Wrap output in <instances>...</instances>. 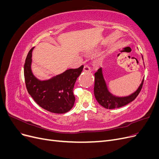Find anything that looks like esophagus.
Here are the masks:
<instances>
[{
	"instance_id": "34e87169",
	"label": "esophagus",
	"mask_w": 159,
	"mask_h": 159,
	"mask_svg": "<svg viewBox=\"0 0 159 159\" xmlns=\"http://www.w3.org/2000/svg\"><path fill=\"white\" fill-rule=\"evenodd\" d=\"M84 71L85 72H90L91 71V69L88 66H84Z\"/></svg>"
}]
</instances>
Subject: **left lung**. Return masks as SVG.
Instances as JSON below:
<instances>
[{"mask_svg":"<svg viewBox=\"0 0 159 159\" xmlns=\"http://www.w3.org/2000/svg\"><path fill=\"white\" fill-rule=\"evenodd\" d=\"M143 57V56H142ZM144 78L143 79L140 85L137 89L127 96L119 97L111 93L109 91L106 82L103 75L102 68H99L95 73V85H94V95L98 102L102 107L106 109H115L124 106L137 98L140 93L143 87Z\"/></svg>","mask_w":159,"mask_h":159,"instance_id":"left-lung-1","label":"left lung"}]
</instances>
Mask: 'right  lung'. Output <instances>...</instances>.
I'll use <instances>...</instances> for the list:
<instances>
[{
	"label": "right lung",
	"instance_id": "right-lung-1",
	"mask_svg": "<svg viewBox=\"0 0 159 159\" xmlns=\"http://www.w3.org/2000/svg\"><path fill=\"white\" fill-rule=\"evenodd\" d=\"M34 48L29 51L24 66L26 89L35 102L41 107L54 113H65L73 107L75 96L73 89L84 66L77 69H68L63 73L45 80H40L32 71Z\"/></svg>",
	"mask_w": 159,
	"mask_h": 159
}]
</instances>
